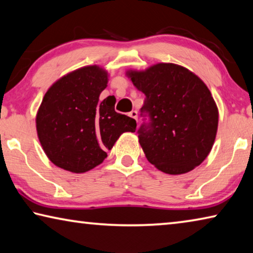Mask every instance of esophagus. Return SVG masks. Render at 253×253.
<instances>
[{
    "instance_id": "1",
    "label": "esophagus",
    "mask_w": 253,
    "mask_h": 253,
    "mask_svg": "<svg viewBox=\"0 0 253 253\" xmlns=\"http://www.w3.org/2000/svg\"><path fill=\"white\" fill-rule=\"evenodd\" d=\"M129 116H130L131 118L136 119V121H137V116H138V114H137V111H136V110H131L130 113H129Z\"/></svg>"
}]
</instances>
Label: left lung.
Segmentation results:
<instances>
[{"mask_svg":"<svg viewBox=\"0 0 253 253\" xmlns=\"http://www.w3.org/2000/svg\"><path fill=\"white\" fill-rule=\"evenodd\" d=\"M126 76L146 99L142 113L151 123L138 130L147 161L166 174H185L199 166L215 140L219 109L207 84L194 72L160 62Z\"/></svg>","mask_w":253,"mask_h":253,"instance_id":"8db88e82","label":"left lung"}]
</instances>
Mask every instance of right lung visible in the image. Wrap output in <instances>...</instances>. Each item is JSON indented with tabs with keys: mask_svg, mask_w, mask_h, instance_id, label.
Here are the masks:
<instances>
[{
	"mask_svg": "<svg viewBox=\"0 0 253 253\" xmlns=\"http://www.w3.org/2000/svg\"><path fill=\"white\" fill-rule=\"evenodd\" d=\"M108 72L97 65L81 67L48 89L36 116L38 138L58 168L81 174L107 157L123 132L136 130V121L115 111L113 96L99 101Z\"/></svg>",
	"mask_w": 253,
	"mask_h": 253,
	"instance_id": "obj_1",
	"label": "right lung"
}]
</instances>
